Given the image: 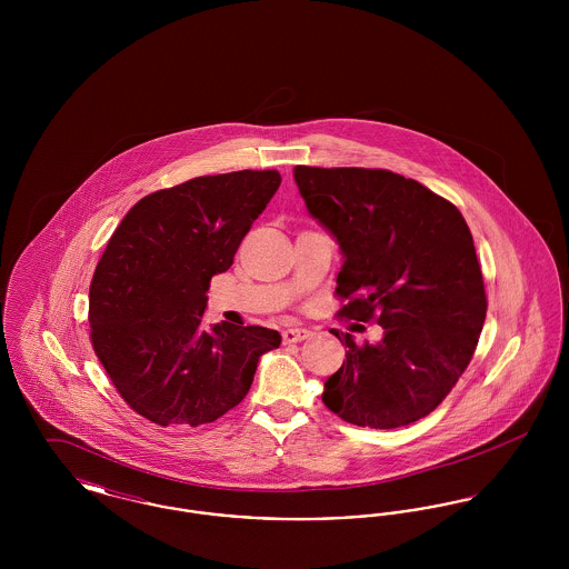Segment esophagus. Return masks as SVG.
<instances>
[{
	"instance_id": "34e87169",
	"label": "esophagus",
	"mask_w": 569,
	"mask_h": 569,
	"mask_svg": "<svg viewBox=\"0 0 569 569\" xmlns=\"http://www.w3.org/2000/svg\"><path fill=\"white\" fill-rule=\"evenodd\" d=\"M313 337V332L309 328H288L283 330V343H298Z\"/></svg>"
}]
</instances>
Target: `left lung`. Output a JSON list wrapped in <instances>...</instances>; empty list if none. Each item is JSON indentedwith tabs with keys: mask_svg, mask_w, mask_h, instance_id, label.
<instances>
[{
	"mask_svg": "<svg viewBox=\"0 0 569 569\" xmlns=\"http://www.w3.org/2000/svg\"><path fill=\"white\" fill-rule=\"evenodd\" d=\"M295 181L343 253L339 316L383 328L381 341L362 346L330 330L348 352L326 379L325 406L371 429L429 416L467 369L487 318L467 221L446 198L381 168L297 166Z\"/></svg>",
	"mask_w": 569,
	"mask_h": 569,
	"instance_id": "8db88e82",
	"label": "left lung"
}]
</instances>
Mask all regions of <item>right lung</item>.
I'll list each match as a JSON object with an SVG mask.
<instances>
[{"label": "right lung", "instance_id": "add662e5", "mask_svg": "<svg viewBox=\"0 0 569 569\" xmlns=\"http://www.w3.org/2000/svg\"><path fill=\"white\" fill-rule=\"evenodd\" d=\"M281 183L277 170L196 177L138 200L89 288L93 352L128 406L153 425H207L239 406L281 335L204 328L211 277L228 271Z\"/></svg>", "mask_w": 569, "mask_h": 569}]
</instances>
